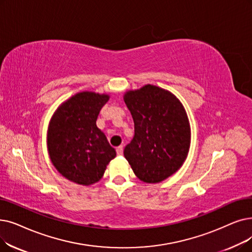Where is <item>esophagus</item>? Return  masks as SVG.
<instances>
[{"mask_svg":"<svg viewBox=\"0 0 252 252\" xmlns=\"http://www.w3.org/2000/svg\"><path fill=\"white\" fill-rule=\"evenodd\" d=\"M116 153H117V156H123V153H124L123 146H119L116 148Z\"/></svg>","mask_w":252,"mask_h":252,"instance_id":"1","label":"esophagus"}]
</instances>
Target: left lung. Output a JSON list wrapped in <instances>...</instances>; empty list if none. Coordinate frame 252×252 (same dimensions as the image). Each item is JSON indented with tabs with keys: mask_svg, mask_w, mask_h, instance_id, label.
Here are the masks:
<instances>
[{
	"mask_svg": "<svg viewBox=\"0 0 252 252\" xmlns=\"http://www.w3.org/2000/svg\"><path fill=\"white\" fill-rule=\"evenodd\" d=\"M135 136L124 155L136 176L146 183L165 180L187 158L190 143L189 119L176 96L155 85L125 94Z\"/></svg>",
	"mask_w": 252,
	"mask_h": 252,
	"instance_id": "left-lung-1",
	"label": "left lung"
}]
</instances>
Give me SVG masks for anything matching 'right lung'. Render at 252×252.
<instances>
[{
  "instance_id": "right-lung-1",
  "label": "right lung",
  "mask_w": 252,
  "mask_h": 252,
  "mask_svg": "<svg viewBox=\"0 0 252 252\" xmlns=\"http://www.w3.org/2000/svg\"><path fill=\"white\" fill-rule=\"evenodd\" d=\"M109 95L83 92L64 102L54 113L47 135L53 166L67 179L82 185L99 181L116 156L96 118Z\"/></svg>"
}]
</instances>
